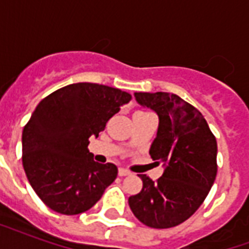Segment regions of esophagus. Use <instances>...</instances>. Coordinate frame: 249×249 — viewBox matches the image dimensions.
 Here are the masks:
<instances>
[{
	"instance_id": "esophagus-1",
	"label": "esophagus",
	"mask_w": 249,
	"mask_h": 249,
	"mask_svg": "<svg viewBox=\"0 0 249 249\" xmlns=\"http://www.w3.org/2000/svg\"><path fill=\"white\" fill-rule=\"evenodd\" d=\"M129 174H130V172H129L128 169H124V168H120V169H119V176H120V177H125V176H129Z\"/></svg>"
}]
</instances>
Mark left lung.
I'll return each mask as SVG.
<instances>
[{
    "instance_id": "1",
    "label": "left lung",
    "mask_w": 249,
    "mask_h": 249,
    "mask_svg": "<svg viewBox=\"0 0 249 249\" xmlns=\"http://www.w3.org/2000/svg\"><path fill=\"white\" fill-rule=\"evenodd\" d=\"M134 97L159 116L150 155L163 164L164 172L156 182L138 174L143 187L129 197V207L148 228H173L196 212L216 179V138L203 115L176 94L134 93Z\"/></svg>"
}]
</instances>
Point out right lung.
<instances>
[{
  "label": "right lung",
  "instance_id": "1",
  "mask_svg": "<svg viewBox=\"0 0 249 249\" xmlns=\"http://www.w3.org/2000/svg\"><path fill=\"white\" fill-rule=\"evenodd\" d=\"M132 95L111 86L77 83L44 98L23 129V168L37 196L60 214L90 209L117 176L112 163L94 161L97 138Z\"/></svg>",
  "mask_w": 249,
  "mask_h": 249
}]
</instances>
